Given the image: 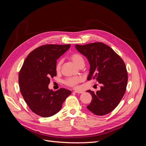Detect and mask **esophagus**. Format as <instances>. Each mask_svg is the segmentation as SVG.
Masks as SVG:
<instances>
[{
  "label": "esophagus",
  "instance_id": "esophagus-1",
  "mask_svg": "<svg viewBox=\"0 0 146 146\" xmlns=\"http://www.w3.org/2000/svg\"><path fill=\"white\" fill-rule=\"evenodd\" d=\"M74 92H76V93H77V94H82L83 92L82 91H74Z\"/></svg>",
  "mask_w": 146,
  "mask_h": 146
}]
</instances>
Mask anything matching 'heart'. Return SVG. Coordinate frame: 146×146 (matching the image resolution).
<instances>
[{
  "instance_id": "obj_1",
  "label": "heart",
  "mask_w": 146,
  "mask_h": 146,
  "mask_svg": "<svg viewBox=\"0 0 146 146\" xmlns=\"http://www.w3.org/2000/svg\"><path fill=\"white\" fill-rule=\"evenodd\" d=\"M70 59H71L74 62L76 63L78 66H80L81 64H84V59L83 56L79 54H74L70 56ZM61 64H62V60H60L56 64V71H60L61 67ZM82 81V78L80 77H70L67 79H66L64 83L66 85H67L70 87L76 88L78 85V84Z\"/></svg>"
}]
</instances>
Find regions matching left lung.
I'll return each instance as SVG.
<instances>
[{"mask_svg":"<svg viewBox=\"0 0 146 146\" xmlns=\"http://www.w3.org/2000/svg\"><path fill=\"white\" fill-rule=\"evenodd\" d=\"M75 47L90 63L88 80L96 78L102 84L100 90L96 92L87 91L92 98L87 108L96 115L107 114L117 107L125 92L128 82L125 64L111 47L102 42Z\"/></svg>","mask_w":146,"mask_h":146,"instance_id":"8db88e82","label":"left lung"}]
</instances>
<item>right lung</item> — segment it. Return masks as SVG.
Listing matches in <instances>:
<instances>
[{"label":"right lung","mask_w":146,"mask_h":146,"mask_svg":"<svg viewBox=\"0 0 146 146\" xmlns=\"http://www.w3.org/2000/svg\"><path fill=\"white\" fill-rule=\"evenodd\" d=\"M70 44H46L35 48L25 58L19 74L20 91L32 111L44 117L58 113L71 91L65 88L54 91L48 88L56 76V60Z\"/></svg>","instance_id":"obj_1"}]
</instances>
